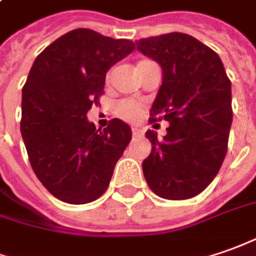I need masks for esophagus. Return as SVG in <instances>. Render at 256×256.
Listing matches in <instances>:
<instances>
[{"mask_svg": "<svg viewBox=\"0 0 256 256\" xmlns=\"http://www.w3.org/2000/svg\"><path fill=\"white\" fill-rule=\"evenodd\" d=\"M132 132H133V136H134V137H142V132L140 130V128H132Z\"/></svg>", "mask_w": 256, "mask_h": 256, "instance_id": "1", "label": "esophagus"}]
</instances>
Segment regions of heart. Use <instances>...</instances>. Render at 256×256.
<instances>
[{"instance_id": "1", "label": "heart", "mask_w": 256, "mask_h": 256, "mask_svg": "<svg viewBox=\"0 0 256 256\" xmlns=\"http://www.w3.org/2000/svg\"><path fill=\"white\" fill-rule=\"evenodd\" d=\"M142 102H137L133 99H124L116 105V114L126 120H134L142 114Z\"/></svg>"}]
</instances>
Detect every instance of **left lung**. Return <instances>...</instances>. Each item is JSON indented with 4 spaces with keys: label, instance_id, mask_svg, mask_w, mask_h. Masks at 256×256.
Here are the masks:
<instances>
[{
    "label": "left lung",
    "instance_id": "8db88e82",
    "mask_svg": "<svg viewBox=\"0 0 256 256\" xmlns=\"http://www.w3.org/2000/svg\"><path fill=\"white\" fill-rule=\"evenodd\" d=\"M136 44L162 70L150 114L170 123L162 140L152 130L146 133L151 152L142 161L144 178L160 198H194L214 179L227 152L230 80L218 54L186 33H166Z\"/></svg>",
    "mask_w": 256,
    "mask_h": 256
}]
</instances>
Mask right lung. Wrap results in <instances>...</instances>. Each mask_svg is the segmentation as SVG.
<instances>
[{
	"label": "right lung",
	"mask_w": 256,
	"mask_h": 256,
	"mask_svg": "<svg viewBox=\"0 0 256 256\" xmlns=\"http://www.w3.org/2000/svg\"><path fill=\"white\" fill-rule=\"evenodd\" d=\"M133 50L128 39L74 29L33 62L22 88L20 133L36 176L60 200L85 204L109 186L132 128L112 119L100 130L86 114L99 104L106 72Z\"/></svg>",
	"instance_id": "1"
}]
</instances>
